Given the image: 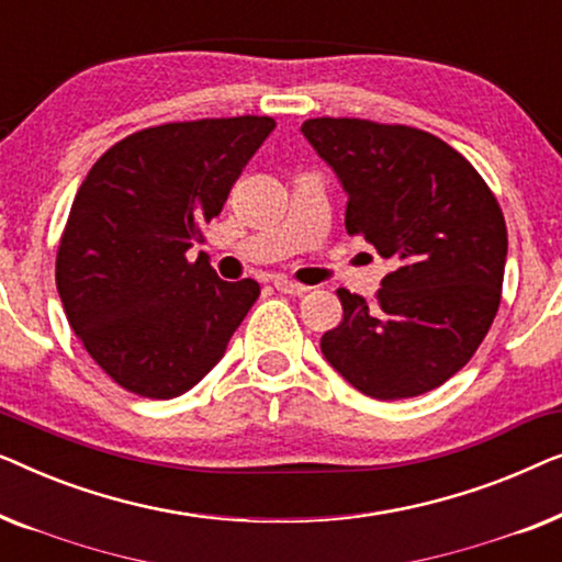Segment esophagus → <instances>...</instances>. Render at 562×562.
I'll return each mask as SVG.
<instances>
[{
  "label": "esophagus",
  "instance_id": "1",
  "mask_svg": "<svg viewBox=\"0 0 562 562\" xmlns=\"http://www.w3.org/2000/svg\"><path fill=\"white\" fill-rule=\"evenodd\" d=\"M273 289L281 291V294H294V296L304 294L306 291V286H302V283H294L289 279H273Z\"/></svg>",
  "mask_w": 562,
  "mask_h": 562
}]
</instances>
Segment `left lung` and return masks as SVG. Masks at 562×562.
I'll use <instances>...</instances> for the list:
<instances>
[{"mask_svg":"<svg viewBox=\"0 0 562 562\" xmlns=\"http://www.w3.org/2000/svg\"><path fill=\"white\" fill-rule=\"evenodd\" d=\"M302 133L348 194L345 229L391 263L375 302L337 291L327 363L360 394L394 402L456 375L498 312L506 222L481 173L425 130L317 117Z\"/></svg>","mask_w":562,"mask_h":562,"instance_id":"obj_1","label":"left lung"}]
</instances>
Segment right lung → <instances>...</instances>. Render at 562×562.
<instances>
[{
  "instance_id": "add662e5",
  "label": "right lung",
  "mask_w": 562,
  "mask_h": 562,
  "mask_svg": "<svg viewBox=\"0 0 562 562\" xmlns=\"http://www.w3.org/2000/svg\"><path fill=\"white\" fill-rule=\"evenodd\" d=\"M276 122H168L114 143L76 191L58 245L56 286L68 325L122 389L173 398L196 386L260 294L222 281L202 243L229 189Z\"/></svg>"
}]
</instances>
